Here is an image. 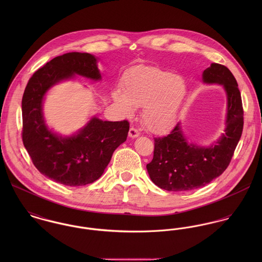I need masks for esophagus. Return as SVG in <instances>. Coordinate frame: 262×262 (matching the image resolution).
Returning <instances> with one entry per match:
<instances>
[{
    "instance_id": "esophagus-1",
    "label": "esophagus",
    "mask_w": 262,
    "mask_h": 262,
    "mask_svg": "<svg viewBox=\"0 0 262 262\" xmlns=\"http://www.w3.org/2000/svg\"><path fill=\"white\" fill-rule=\"evenodd\" d=\"M140 135V133L138 132V130H136L135 128L131 127L129 130V137L130 138H137Z\"/></svg>"
}]
</instances>
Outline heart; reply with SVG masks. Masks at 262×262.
<instances>
[{
  "instance_id": "heart-1",
  "label": "heart",
  "mask_w": 262,
  "mask_h": 262,
  "mask_svg": "<svg viewBox=\"0 0 262 262\" xmlns=\"http://www.w3.org/2000/svg\"><path fill=\"white\" fill-rule=\"evenodd\" d=\"M186 80L155 67H139L122 78V91L115 90V106L125 117H131L136 107H142L141 119L154 134L168 132L177 123L187 97Z\"/></svg>"
}]
</instances>
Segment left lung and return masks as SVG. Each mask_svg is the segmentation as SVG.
I'll use <instances>...</instances> for the list:
<instances>
[{
    "instance_id": "obj_1",
    "label": "left lung",
    "mask_w": 262,
    "mask_h": 262,
    "mask_svg": "<svg viewBox=\"0 0 262 262\" xmlns=\"http://www.w3.org/2000/svg\"><path fill=\"white\" fill-rule=\"evenodd\" d=\"M205 84L222 85L226 94L224 133L209 146L189 143L182 122L171 132L154 139L153 159L146 165L151 181L168 191H186L204 187L220 177L229 165L243 130L240 91L232 73L212 63L202 74Z\"/></svg>"
}]
</instances>
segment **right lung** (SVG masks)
<instances>
[{
  "label": "right lung",
  "mask_w": 262,
  "mask_h": 262,
  "mask_svg": "<svg viewBox=\"0 0 262 262\" xmlns=\"http://www.w3.org/2000/svg\"><path fill=\"white\" fill-rule=\"evenodd\" d=\"M75 75L102 80L98 57L80 52L54 57L31 76L22 99L25 148L43 176L69 187L85 186L101 178L129 131L125 120L103 121L96 116L71 135L49 128L43 114L45 97L51 88Z\"/></svg>",
  "instance_id": "1"
}]
</instances>
